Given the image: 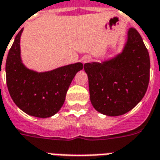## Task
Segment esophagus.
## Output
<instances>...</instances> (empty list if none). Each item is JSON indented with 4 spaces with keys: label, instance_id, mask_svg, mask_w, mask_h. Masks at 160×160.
Instances as JSON below:
<instances>
[{
    "label": "esophagus",
    "instance_id": "1",
    "mask_svg": "<svg viewBox=\"0 0 160 160\" xmlns=\"http://www.w3.org/2000/svg\"><path fill=\"white\" fill-rule=\"evenodd\" d=\"M90 60H91L90 56H84L81 61H82V62L83 63H87V62H90Z\"/></svg>",
    "mask_w": 160,
    "mask_h": 160
}]
</instances>
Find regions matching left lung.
I'll list each match as a JSON object with an SVG mask.
<instances>
[{
	"instance_id": "1",
	"label": "left lung",
	"mask_w": 160,
	"mask_h": 160,
	"mask_svg": "<svg viewBox=\"0 0 160 160\" xmlns=\"http://www.w3.org/2000/svg\"><path fill=\"white\" fill-rule=\"evenodd\" d=\"M84 69L94 109L117 117L131 111L144 97L149 83L150 58L141 35L129 28L120 53L101 62L86 63Z\"/></svg>"
}]
</instances>
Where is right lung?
I'll return each instance as SVG.
<instances>
[{
    "mask_svg": "<svg viewBox=\"0 0 160 160\" xmlns=\"http://www.w3.org/2000/svg\"><path fill=\"white\" fill-rule=\"evenodd\" d=\"M15 37L6 62L7 85L12 101L26 114L47 118L56 114L64 104L70 84L83 64L76 62L56 69L37 72L23 63L20 38Z\"/></svg>",
    "mask_w": 160,
    "mask_h": 160,
    "instance_id": "right-lung-1",
    "label": "right lung"
}]
</instances>
